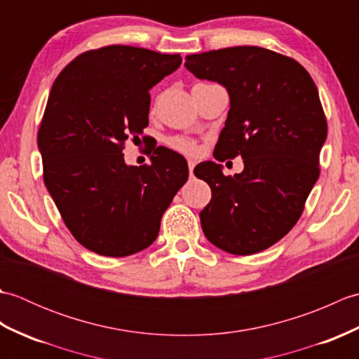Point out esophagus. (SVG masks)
<instances>
[{"mask_svg":"<svg viewBox=\"0 0 359 359\" xmlns=\"http://www.w3.org/2000/svg\"><path fill=\"white\" fill-rule=\"evenodd\" d=\"M194 166H196V163H194V160H188V170H189V175L193 174V170H194Z\"/></svg>","mask_w":359,"mask_h":359,"instance_id":"esophagus-1","label":"esophagus"}]
</instances>
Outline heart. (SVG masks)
Returning a JSON list of instances; mask_svg holds the SVG:
<instances>
[{
	"label": "heart",
	"instance_id": "heart-1",
	"mask_svg": "<svg viewBox=\"0 0 359 359\" xmlns=\"http://www.w3.org/2000/svg\"><path fill=\"white\" fill-rule=\"evenodd\" d=\"M168 144H170V147L175 151L184 152V154H196L197 152V144L193 139H189V137H184V135L171 137V139L168 140Z\"/></svg>",
	"mask_w": 359,
	"mask_h": 359
}]
</instances>
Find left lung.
I'll list each match as a JSON object with an SVG mask.
<instances>
[{
	"label": "left lung",
	"mask_w": 359,
	"mask_h": 359,
	"mask_svg": "<svg viewBox=\"0 0 359 359\" xmlns=\"http://www.w3.org/2000/svg\"><path fill=\"white\" fill-rule=\"evenodd\" d=\"M185 60L197 79L217 81L230 95L215 157L243 158L234 175L210 160L194 168L211 188L199 215L203 234L226 253H257L292 230L319 177L327 121L316 85L296 60L257 46Z\"/></svg>",
	"instance_id": "1"
}]
</instances>
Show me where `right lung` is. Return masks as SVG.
I'll use <instances>...</instances> for the list:
<instances>
[{
  "mask_svg": "<svg viewBox=\"0 0 359 359\" xmlns=\"http://www.w3.org/2000/svg\"><path fill=\"white\" fill-rule=\"evenodd\" d=\"M180 65L179 53L116 44L81 53L53 81L38 131L44 185L74 238L97 255L148 248L188 179L172 149L157 147L142 166L121 152L148 126L149 89Z\"/></svg>",
  "mask_w": 359,
  "mask_h": 359,
  "instance_id": "right-lung-1",
  "label": "right lung"
}]
</instances>
